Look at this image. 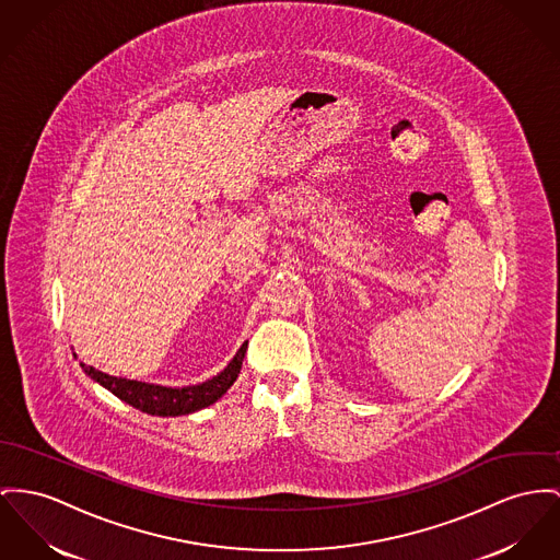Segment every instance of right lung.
Here are the masks:
<instances>
[{
  "mask_svg": "<svg viewBox=\"0 0 560 560\" xmlns=\"http://www.w3.org/2000/svg\"><path fill=\"white\" fill-rule=\"evenodd\" d=\"M246 348H248V341L240 346V350L235 352V357L229 361L223 372L192 386H161L152 382L116 377L110 373L100 372L86 363H80V368L93 382L102 384L106 390L113 393L114 397H118L120 401L129 404L136 410L147 411L150 416H185V413L203 410L223 397L237 380Z\"/></svg>",
  "mask_w": 560,
  "mask_h": 560,
  "instance_id": "right-lung-1",
  "label": "right lung"
}]
</instances>
